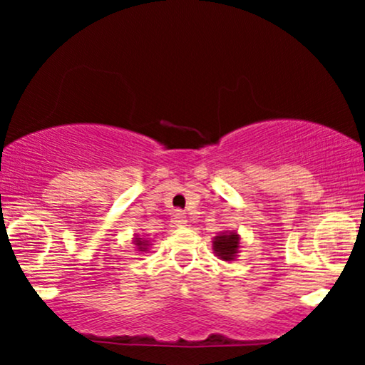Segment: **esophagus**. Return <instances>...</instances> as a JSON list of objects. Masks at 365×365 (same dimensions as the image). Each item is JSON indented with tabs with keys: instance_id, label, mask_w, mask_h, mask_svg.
Returning <instances> with one entry per match:
<instances>
[{
	"instance_id": "obj_1",
	"label": "esophagus",
	"mask_w": 365,
	"mask_h": 365,
	"mask_svg": "<svg viewBox=\"0 0 365 365\" xmlns=\"http://www.w3.org/2000/svg\"><path fill=\"white\" fill-rule=\"evenodd\" d=\"M173 223H175V226H178V228H183V226L187 225V216H185V212L175 211V215H173Z\"/></svg>"
}]
</instances>
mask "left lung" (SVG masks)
<instances>
[{
    "instance_id": "1",
    "label": "left lung",
    "mask_w": 365,
    "mask_h": 365,
    "mask_svg": "<svg viewBox=\"0 0 365 365\" xmlns=\"http://www.w3.org/2000/svg\"><path fill=\"white\" fill-rule=\"evenodd\" d=\"M238 238L237 233H223V235L215 237V252L217 257H221L223 261H232L235 257L237 249H238Z\"/></svg>"
}]
</instances>
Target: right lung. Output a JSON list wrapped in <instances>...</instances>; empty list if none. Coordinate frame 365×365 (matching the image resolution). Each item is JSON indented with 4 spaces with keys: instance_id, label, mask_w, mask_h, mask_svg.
<instances>
[{
    "instance_id": "right-lung-1",
    "label": "right lung",
    "mask_w": 365,
    "mask_h": 365,
    "mask_svg": "<svg viewBox=\"0 0 365 365\" xmlns=\"http://www.w3.org/2000/svg\"><path fill=\"white\" fill-rule=\"evenodd\" d=\"M135 242H137V245H142V244H144V242H142L140 238H139V240H135Z\"/></svg>"
}]
</instances>
